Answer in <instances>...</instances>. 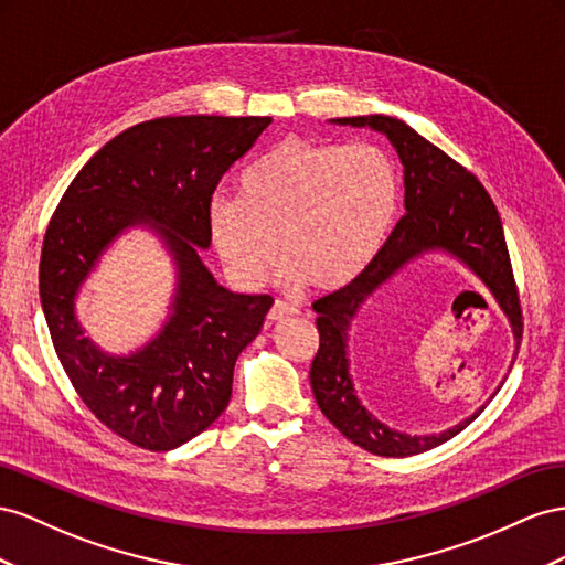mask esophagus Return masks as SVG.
I'll return each mask as SVG.
<instances>
[{
    "instance_id": "1",
    "label": "esophagus",
    "mask_w": 565,
    "mask_h": 565,
    "mask_svg": "<svg viewBox=\"0 0 565 565\" xmlns=\"http://www.w3.org/2000/svg\"><path fill=\"white\" fill-rule=\"evenodd\" d=\"M298 315V308H294V305H288V302H284V300H277L269 308V312H267V319L269 321H284V319H288V317H296Z\"/></svg>"
}]
</instances>
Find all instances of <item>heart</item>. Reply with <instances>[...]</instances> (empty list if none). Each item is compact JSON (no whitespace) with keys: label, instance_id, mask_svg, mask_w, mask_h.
Listing matches in <instances>:
<instances>
[{"label":"heart","instance_id":"obj_1","mask_svg":"<svg viewBox=\"0 0 565 565\" xmlns=\"http://www.w3.org/2000/svg\"><path fill=\"white\" fill-rule=\"evenodd\" d=\"M238 184L241 196L207 201V230L244 286L263 284L281 246L288 284L345 288L372 265L397 213L395 168L369 143L284 139Z\"/></svg>","mask_w":565,"mask_h":565}]
</instances>
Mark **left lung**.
Wrapping results in <instances>:
<instances>
[{"mask_svg": "<svg viewBox=\"0 0 565 565\" xmlns=\"http://www.w3.org/2000/svg\"><path fill=\"white\" fill-rule=\"evenodd\" d=\"M335 125L372 127L391 139L405 166V207L393 234L358 279L341 291L319 298V350L312 360L310 383L319 409L345 438L379 457H412L447 443L486 409L480 407L461 424L435 435H409L381 424L369 414L352 385L348 362V331L364 300L397 269L428 250L457 257L488 286L511 327L521 319L519 294L511 271L507 238L497 207L476 177L449 158L407 122L391 116L335 118Z\"/></svg>", "mask_w": 565, "mask_h": 565, "instance_id": "obj_1", "label": "left lung"}]
</instances>
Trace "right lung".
I'll return each instance as SVG.
<instances>
[{
  "mask_svg": "<svg viewBox=\"0 0 565 565\" xmlns=\"http://www.w3.org/2000/svg\"><path fill=\"white\" fill-rule=\"evenodd\" d=\"M271 118L174 116L110 139L77 172L52 215L40 257V300L58 360L87 409L122 440L168 452L227 409L234 364L260 333L271 296L232 294L201 263L207 201ZM130 226H149L175 260L173 312L132 355H108L74 317L78 286Z\"/></svg>",
  "mask_w": 565,
  "mask_h": 565,
  "instance_id": "obj_1",
  "label": "right lung"
}]
</instances>
